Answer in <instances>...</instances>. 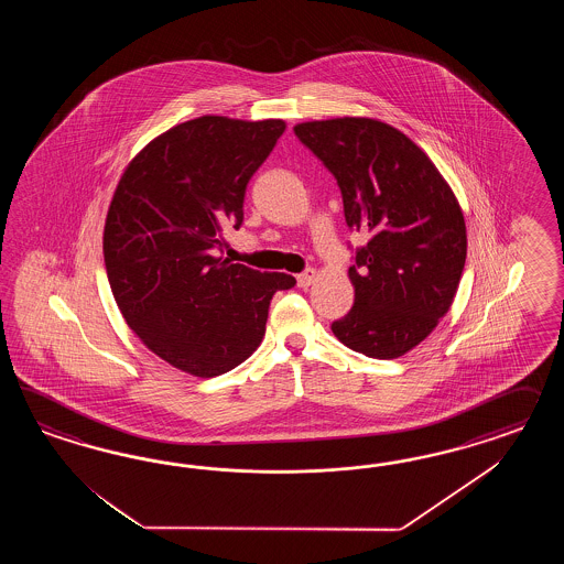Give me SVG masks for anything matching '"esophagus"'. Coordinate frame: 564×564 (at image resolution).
<instances>
[{
	"instance_id": "1",
	"label": "esophagus",
	"mask_w": 564,
	"mask_h": 564,
	"mask_svg": "<svg viewBox=\"0 0 564 564\" xmlns=\"http://www.w3.org/2000/svg\"><path fill=\"white\" fill-rule=\"evenodd\" d=\"M314 279H316V271H314V269H307L304 273L297 274V285H300V288H310V285L314 283Z\"/></svg>"
}]
</instances>
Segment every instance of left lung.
Returning <instances> with one entry per match:
<instances>
[{
	"mask_svg": "<svg viewBox=\"0 0 564 564\" xmlns=\"http://www.w3.org/2000/svg\"><path fill=\"white\" fill-rule=\"evenodd\" d=\"M293 132L335 175L347 225L370 234L349 267L354 307L330 328L368 358H399L455 300L467 257L459 200L430 156L384 121H304Z\"/></svg>",
	"mask_w": 564,
	"mask_h": 564,
	"instance_id": "left-lung-1",
	"label": "left lung"
}]
</instances>
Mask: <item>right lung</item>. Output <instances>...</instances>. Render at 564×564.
Returning <instances> with one entry per match:
<instances>
[{
  "label": "right lung",
  "instance_id": "add662e5",
  "mask_svg": "<svg viewBox=\"0 0 564 564\" xmlns=\"http://www.w3.org/2000/svg\"><path fill=\"white\" fill-rule=\"evenodd\" d=\"M283 132V120L177 123L113 192L102 231L111 293L138 339L182 372L213 378L250 358L274 293L295 285L219 257L223 229H239L246 186Z\"/></svg>",
  "mask_w": 564,
  "mask_h": 564
}]
</instances>
